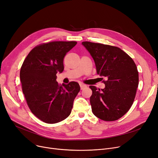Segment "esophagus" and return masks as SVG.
Masks as SVG:
<instances>
[{
	"label": "esophagus",
	"instance_id": "obj_1",
	"mask_svg": "<svg viewBox=\"0 0 158 158\" xmlns=\"http://www.w3.org/2000/svg\"><path fill=\"white\" fill-rule=\"evenodd\" d=\"M79 85H80V87H81V89H84V88H85L87 87V86H86V85L83 84V83H80Z\"/></svg>",
	"mask_w": 158,
	"mask_h": 158
}]
</instances>
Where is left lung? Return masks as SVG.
Returning <instances> with one entry per match:
<instances>
[{
    "mask_svg": "<svg viewBox=\"0 0 158 158\" xmlns=\"http://www.w3.org/2000/svg\"><path fill=\"white\" fill-rule=\"evenodd\" d=\"M92 56L97 73L105 77L104 89L90 86L92 110L104 121L120 118L133 104L139 77L133 60L117 47L89 41L82 42Z\"/></svg>",
    "mask_w": 158,
    "mask_h": 158,
    "instance_id": "left-lung-1",
    "label": "left lung"
}]
</instances>
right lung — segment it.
I'll use <instances>...</instances> for the list:
<instances>
[{
    "mask_svg": "<svg viewBox=\"0 0 158 158\" xmlns=\"http://www.w3.org/2000/svg\"><path fill=\"white\" fill-rule=\"evenodd\" d=\"M76 41H50L33 48L23 61L20 72L22 92L31 112L47 123L67 118L80 91L77 82L60 85L56 73L64 70L65 55Z\"/></svg>",
    "mask_w": 158,
    "mask_h": 158,
    "instance_id": "right-lung-1",
    "label": "right lung"
}]
</instances>
